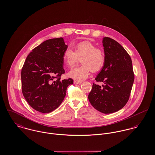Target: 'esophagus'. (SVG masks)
<instances>
[{
    "mask_svg": "<svg viewBox=\"0 0 155 155\" xmlns=\"http://www.w3.org/2000/svg\"><path fill=\"white\" fill-rule=\"evenodd\" d=\"M82 82V81H74V84L75 85H78V84H81Z\"/></svg>",
    "mask_w": 155,
    "mask_h": 155,
    "instance_id": "34e87169",
    "label": "esophagus"
}]
</instances>
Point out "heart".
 Here are the masks:
<instances>
[{"label": "heart", "mask_w": 155, "mask_h": 155, "mask_svg": "<svg viewBox=\"0 0 155 155\" xmlns=\"http://www.w3.org/2000/svg\"><path fill=\"white\" fill-rule=\"evenodd\" d=\"M74 52L67 48L63 53V60L67 66H74L81 58V66L73 68L68 76L78 81L86 79L91 70L92 72L100 71L105 64L106 54L104 51L97 48L95 45L88 41L77 43L74 46Z\"/></svg>", "instance_id": "heart-1"}]
</instances>
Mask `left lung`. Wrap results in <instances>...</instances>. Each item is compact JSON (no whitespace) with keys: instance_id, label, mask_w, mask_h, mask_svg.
Masks as SVG:
<instances>
[{"instance_id":"8db88e82","label":"left lung","mask_w":155,"mask_h":155,"mask_svg":"<svg viewBox=\"0 0 155 155\" xmlns=\"http://www.w3.org/2000/svg\"><path fill=\"white\" fill-rule=\"evenodd\" d=\"M106 62L93 83L89 94L91 105L103 113H111L122 109L128 102L134 81L131 58L123 46L110 38L103 39Z\"/></svg>"}]
</instances>
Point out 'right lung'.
Listing matches in <instances>:
<instances>
[{
	"label": "right lung",
	"mask_w": 155,
	"mask_h": 155,
	"mask_svg": "<svg viewBox=\"0 0 155 155\" xmlns=\"http://www.w3.org/2000/svg\"><path fill=\"white\" fill-rule=\"evenodd\" d=\"M67 48L63 38L48 39L28 55L21 73L22 94L35 110L50 113L61 104L71 78L61 80L65 73L63 53Z\"/></svg>",
	"instance_id": "obj_1"
}]
</instances>
